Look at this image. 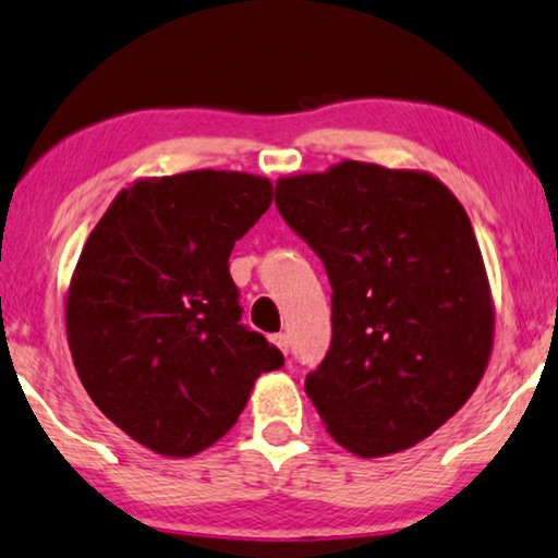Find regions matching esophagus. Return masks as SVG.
Returning a JSON list of instances; mask_svg holds the SVG:
<instances>
[{"label":"esophagus","instance_id":"1","mask_svg":"<svg viewBox=\"0 0 558 558\" xmlns=\"http://www.w3.org/2000/svg\"><path fill=\"white\" fill-rule=\"evenodd\" d=\"M272 344L278 347L283 354H288V344H291V341H288V333L280 331V333H272Z\"/></svg>","mask_w":558,"mask_h":558}]
</instances>
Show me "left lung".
<instances>
[{"label":"left lung","instance_id":"8db88e82","mask_svg":"<svg viewBox=\"0 0 558 558\" xmlns=\"http://www.w3.org/2000/svg\"><path fill=\"white\" fill-rule=\"evenodd\" d=\"M275 206L331 283V344L306 375L326 430L356 457L423 441L470 400L493 349L462 204L428 173L347 160L280 178Z\"/></svg>","mask_w":558,"mask_h":558}]
</instances>
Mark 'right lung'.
Returning <instances> with one entry per match:
<instances>
[{"label":"right lung","instance_id":"add662e5","mask_svg":"<svg viewBox=\"0 0 558 558\" xmlns=\"http://www.w3.org/2000/svg\"><path fill=\"white\" fill-rule=\"evenodd\" d=\"M265 178L191 170L137 181L81 250L65 324L96 408L166 457L211 447L286 356L242 324L234 242L270 209Z\"/></svg>","mask_w":558,"mask_h":558}]
</instances>
